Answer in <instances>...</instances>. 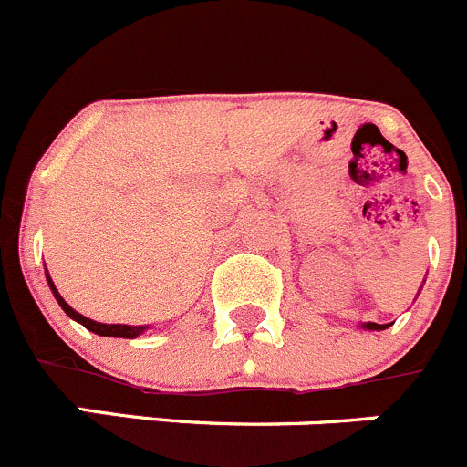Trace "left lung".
I'll use <instances>...</instances> for the list:
<instances>
[{
  "label": "left lung",
  "instance_id": "1",
  "mask_svg": "<svg viewBox=\"0 0 467 467\" xmlns=\"http://www.w3.org/2000/svg\"><path fill=\"white\" fill-rule=\"evenodd\" d=\"M366 329H385L387 325H378V322H366Z\"/></svg>",
  "mask_w": 467,
  "mask_h": 467
}]
</instances>
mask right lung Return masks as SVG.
I'll return each mask as SVG.
<instances>
[{"instance_id":"right-lung-1","label":"right lung","mask_w":467,"mask_h":467,"mask_svg":"<svg viewBox=\"0 0 467 467\" xmlns=\"http://www.w3.org/2000/svg\"><path fill=\"white\" fill-rule=\"evenodd\" d=\"M47 283H50V290L55 293L57 302H59V306L64 308V313H67L68 317H73V320L80 322L82 327H87L89 332L99 334V337H117V338H135L138 334H142L147 329V327H130V325H103V322H96V320H89V317L80 316L78 311H73L71 306H68L67 302L62 299V295L57 293L55 283H52V278L47 276Z\"/></svg>"}]
</instances>
